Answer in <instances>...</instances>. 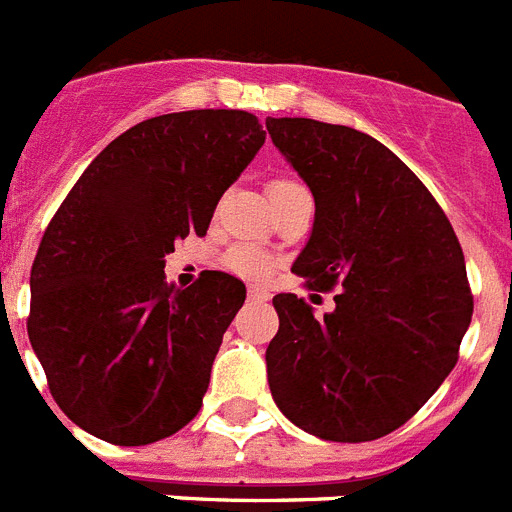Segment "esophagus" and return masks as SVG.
Here are the masks:
<instances>
[{"label": "esophagus", "instance_id": "34e87169", "mask_svg": "<svg viewBox=\"0 0 512 512\" xmlns=\"http://www.w3.org/2000/svg\"><path fill=\"white\" fill-rule=\"evenodd\" d=\"M249 299L252 302H268L270 294L265 289H260V286H249Z\"/></svg>", "mask_w": 512, "mask_h": 512}]
</instances>
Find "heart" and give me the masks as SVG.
Listing matches in <instances>:
<instances>
[{"label":"heart","mask_w":512,"mask_h":512,"mask_svg":"<svg viewBox=\"0 0 512 512\" xmlns=\"http://www.w3.org/2000/svg\"><path fill=\"white\" fill-rule=\"evenodd\" d=\"M294 181H273L270 189H278V186H289ZM228 263L236 273H244V276H263L268 273L270 260L263 255V252H257L255 247H236L231 255H228Z\"/></svg>","instance_id":"b5f03b06"}]
</instances>
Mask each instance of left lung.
Returning <instances> with one entry per match:
<instances>
[{
	"instance_id": "left-lung-1",
	"label": "left lung",
	"mask_w": 512,
	"mask_h": 512,
	"mask_svg": "<svg viewBox=\"0 0 512 512\" xmlns=\"http://www.w3.org/2000/svg\"><path fill=\"white\" fill-rule=\"evenodd\" d=\"M265 126L315 199L292 270L310 289L339 286L323 318L294 294L273 297L270 394L307 434L371 442L413 418L458 363L473 315L463 249L429 189L373 136L310 118Z\"/></svg>"
}]
</instances>
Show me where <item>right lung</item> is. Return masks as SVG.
Returning a JSON list of instances; mask_svg holds the SVG:
<instances>
[{
  "label": "right lung",
  "mask_w": 512,
  "mask_h": 512,
  "mask_svg": "<svg viewBox=\"0 0 512 512\" xmlns=\"http://www.w3.org/2000/svg\"><path fill=\"white\" fill-rule=\"evenodd\" d=\"M265 144L252 112L189 110L136 123L70 189L31 268L28 339L70 421L120 447L199 413L239 278L165 284L178 239L205 236L223 191Z\"/></svg>",
  "instance_id": "add662e5"
}]
</instances>
